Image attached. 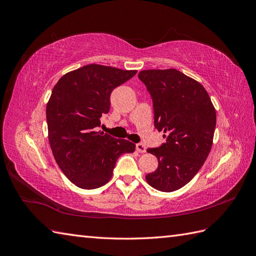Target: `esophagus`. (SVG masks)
Here are the masks:
<instances>
[{
    "mask_svg": "<svg viewBox=\"0 0 256 256\" xmlns=\"http://www.w3.org/2000/svg\"><path fill=\"white\" fill-rule=\"evenodd\" d=\"M136 150H138V152H141V154H143V152H146L145 145H143V144H141V143H138V144L136 145Z\"/></svg>",
    "mask_w": 256,
    "mask_h": 256,
    "instance_id": "esophagus-1",
    "label": "esophagus"
}]
</instances>
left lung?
<instances>
[{
    "mask_svg": "<svg viewBox=\"0 0 256 256\" xmlns=\"http://www.w3.org/2000/svg\"><path fill=\"white\" fill-rule=\"evenodd\" d=\"M152 99L154 128L166 142L147 152L158 158V168L146 175L152 188L172 192L187 184L204 164L212 150L216 110L204 86L176 69L138 72Z\"/></svg>",
    "mask_w": 256,
    "mask_h": 256,
    "instance_id": "obj_1",
    "label": "left lung"
}]
</instances>
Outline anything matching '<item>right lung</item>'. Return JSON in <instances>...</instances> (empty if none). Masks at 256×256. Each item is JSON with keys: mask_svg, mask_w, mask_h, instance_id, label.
I'll return each instance as SVG.
<instances>
[{"mask_svg": "<svg viewBox=\"0 0 256 256\" xmlns=\"http://www.w3.org/2000/svg\"><path fill=\"white\" fill-rule=\"evenodd\" d=\"M136 74L90 64L64 74L53 88L46 111L49 142L58 166L76 187H102L120 154L134 152L136 144L97 129L110 110L112 90Z\"/></svg>", "mask_w": 256, "mask_h": 256, "instance_id": "add662e5", "label": "right lung"}]
</instances>
